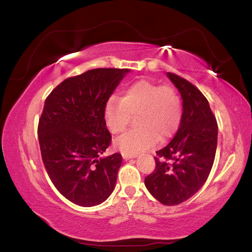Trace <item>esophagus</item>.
Returning <instances> with one entry per match:
<instances>
[{
  "instance_id": "34e87169",
  "label": "esophagus",
  "mask_w": 252,
  "mask_h": 252,
  "mask_svg": "<svg viewBox=\"0 0 252 252\" xmlns=\"http://www.w3.org/2000/svg\"><path fill=\"white\" fill-rule=\"evenodd\" d=\"M135 157V155H129V154H123V158L125 160H128V159H130V158H134Z\"/></svg>"
}]
</instances>
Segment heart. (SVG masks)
Listing matches in <instances>:
<instances>
[{
	"instance_id": "b5f03b06",
	"label": "heart",
	"mask_w": 252,
	"mask_h": 252,
	"mask_svg": "<svg viewBox=\"0 0 252 252\" xmlns=\"http://www.w3.org/2000/svg\"><path fill=\"white\" fill-rule=\"evenodd\" d=\"M134 115L137 126L115 142L117 149L129 155L146 151L157 138L165 140L176 133L183 116L182 100L171 86L140 79L127 86L121 98L110 97L104 109L106 125L114 135L122 134Z\"/></svg>"
}]
</instances>
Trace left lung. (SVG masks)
<instances>
[{
	"label": "left lung",
	"mask_w": 252,
	"mask_h": 252,
	"mask_svg": "<svg viewBox=\"0 0 252 252\" xmlns=\"http://www.w3.org/2000/svg\"><path fill=\"white\" fill-rule=\"evenodd\" d=\"M183 97V116L170 143L156 152V167L145 186L158 201L174 206L199 190L213 168L218 126L208 100L184 77L168 73Z\"/></svg>",
	"instance_id": "8db88e82"
}]
</instances>
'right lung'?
Returning a JSON list of instances; mask_svg holds the SVG:
<instances>
[{"label": "right lung", "instance_id": "1", "mask_svg": "<svg viewBox=\"0 0 252 252\" xmlns=\"http://www.w3.org/2000/svg\"><path fill=\"white\" fill-rule=\"evenodd\" d=\"M127 68H94L59 84L46 97L37 134L43 164L66 199L82 207L113 192L122 155L99 156L112 142L105 105Z\"/></svg>", "mask_w": 252, "mask_h": 252}]
</instances>
